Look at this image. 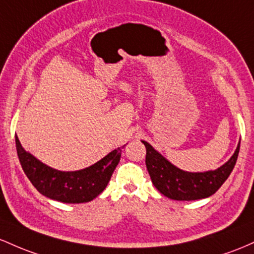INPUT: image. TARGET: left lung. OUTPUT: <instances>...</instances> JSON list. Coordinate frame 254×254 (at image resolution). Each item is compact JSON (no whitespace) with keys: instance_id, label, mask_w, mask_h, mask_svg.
<instances>
[{"instance_id":"8db88e82","label":"left lung","mask_w":254,"mask_h":254,"mask_svg":"<svg viewBox=\"0 0 254 254\" xmlns=\"http://www.w3.org/2000/svg\"><path fill=\"white\" fill-rule=\"evenodd\" d=\"M146 147V168L153 186L162 194L174 200H196L216 193L234 169L240 142L235 152L223 165L207 172H185L163 157L147 141L141 140Z\"/></svg>"}]
</instances>
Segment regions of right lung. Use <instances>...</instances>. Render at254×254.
Wrapping results in <instances>:
<instances>
[{
	"mask_svg": "<svg viewBox=\"0 0 254 254\" xmlns=\"http://www.w3.org/2000/svg\"><path fill=\"white\" fill-rule=\"evenodd\" d=\"M15 145L22 170L37 190L53 200L68 204L87 203L101 194L119 164L122 149L126 146L113 150L85 169L62 172L44 164L27 152L20 144L18 135H15Z\"/></svg>",
	"mask_w": 254,
	"mask_h": 254,
	"instance_id": "add662e5",
	"label": "right lung"
}]
</instances>
